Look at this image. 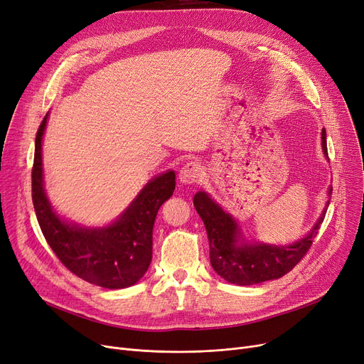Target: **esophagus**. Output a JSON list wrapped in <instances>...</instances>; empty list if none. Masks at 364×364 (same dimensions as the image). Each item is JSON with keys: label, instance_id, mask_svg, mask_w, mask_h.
Wrapping results in <instances>:
<instances>
[{"label": "esophagus", "instance_id": "1", "mask_svg": "<svg viewBox=\"0 0 364 364\" xmlns=\"http://www.w3.org/2000/svg\"><path fill=\"white\" fill-rule=\"evenodd\" d=\"M203 169L198 162H187L180 171V181L184 184H195L200 181Z\"/></svg>", "mask_w": 364, "mask_h": 364}]
</instances>
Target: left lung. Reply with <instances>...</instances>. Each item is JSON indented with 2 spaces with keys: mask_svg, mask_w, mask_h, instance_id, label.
Masks as SVG:
<instances>
[{
  "mask_svg": "<svg viewBox=\"0 0 364 364\" xmlns=\"http://www.w3.org/2000/svg\"><path fill=\"white\" fill-rule=\"evenodd\" d=\"M321 144L324 155H328L326 131L324 129L321 132ZM193 203L206 228L213 269L224 280L242 286L273 280L288 274L310 251L323 221V217H320L309 236L289 246L237 245V225L230 215L225 214L203 192L196 193Z\"/></svg>",
  "mask_w": 364,
  "mask_h": 364,
  "instance_id": "8db88e82",
  "label": "left lung"
}]
</instances>
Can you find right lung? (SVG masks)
<instances>
[{"label":"right lung","mask_w":364,"mask_h":364,"mask_svg":"<svg viewBox=\"0 0 364 364\" xmlns=\"http://www.w3.org/2000/svg\"><path fill=\"white\" fill-rule=\"evenodd\" d=\"M47 117L35 137L32 202L41 232L59 261L75 276L107 289L137 283L151 261V232L156 214L176 188L172 171L151 180L127 211L105 228H82L57 217L43 187L41 140Z\"/></svg>","instance_id":"add662e5"}]
</instances>
